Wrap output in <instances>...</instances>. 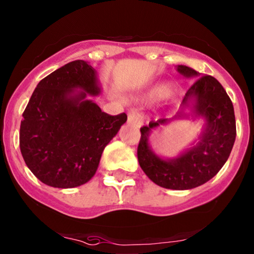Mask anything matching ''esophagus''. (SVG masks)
<instances>
[{"label":"esophagus","instance_id":"1","mask_svg":"<svg viewBox=\"0 0 254 254\" xmlns=\"http://www.w3.org/2000/svg\"><path fill=\"white\" fill-rule=\"evenodd\" d=\"M127 124L134 127H141L143 124V116L138 109L130 108L127 112Z\"/></svg>","mask_w":254,"mask_h":254}]
</instances>
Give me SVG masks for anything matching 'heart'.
I'll use <instances>...</instances> for the list:
<instances>
[{
    "mask_svg": "<svg viewBox=\"0 0 254 254\" xmlns=\"http://www.w3.org/2000/svg\"><path fill=\"white\" fill-rule=\"evenodd\" d=\"M158 90H156V91H152V92H149L148 95H147V97L148 98H153V97H156L157 95H158ZM161 96L162 97H169L170 96V91L168 89H165V87H163V89L161 90Z\"/></svg>",
    "mask_w": 254,
    "mask_h": 254,
    "instance_id": "b5f03b06",
    "label": "heart"
}]
</instances>
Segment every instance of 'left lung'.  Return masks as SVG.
<instances>
[{"label": "left lung", "mask_w": 254, "mask_h": 254, "mask_svg": "<svg viewBox=\"0 0 254 254\" xmlns=\"http://www.w3.org/2000/svg\"><path fill=\"white\" fill-rule=\"evenodd\" d=\"M176 69L185 78L199 76V73L190 66L178 65ZM183 106V111L173 119L152 120L140 129L137 159L141 169L154 184L170 190H190L210 180L228 161L236 137L233 102L220 82L213 76H199L186 92ZM185 109H190L195 116L205 119L201 135L175 159H161L149 146V134L161 125L183 118Z\"/></svg>", "instance_id": "8db88e82"}]
</instances>
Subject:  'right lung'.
Wrapping results in <instances>:
<instances>
[{"instance_id":"right-lung-1","label":"right lung","mask_w":254,"mask_h":254,"mask_svg":"<svg viewBox=\"0 0 254 254\" xmlns=\"http://www.w3.org/2000/svg\"><path fill=\"white\" fill-rule=\"evenodd\" d=\"M100 92L97 73L81 60L37 84L23 113L19 146L25 164L40 181L71 189L95 175L103 149L127 119L125 113L109 116L86 98Z\"/></svg>"}]
</instances>
